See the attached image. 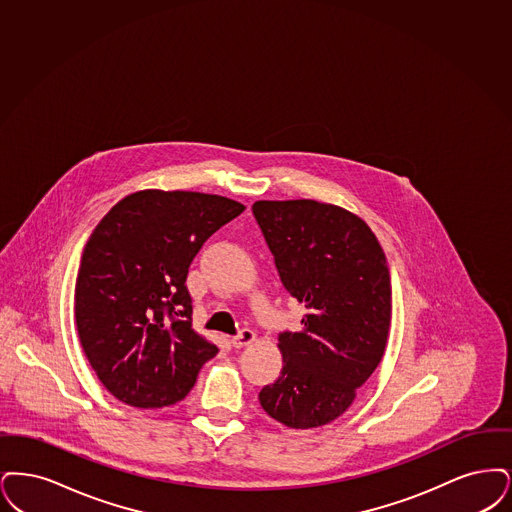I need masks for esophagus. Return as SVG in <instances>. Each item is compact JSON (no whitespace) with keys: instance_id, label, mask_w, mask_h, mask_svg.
I'll use <instances>...</instances> for the list:
<instances>
[{"instance_id":"1","label":"esophagus","mask_w":512,"mask_h":512,"mask_svg":"<svg viewBox=\"0 0 512 512\" xmlns=\"http://www.w3.org/2000/svg\"><path fill=\"white\" fill-rule=\"evenodd\" d=\"M254 340H256V333L250 329H243L241 333L231 338V344H233V348H245V346H250Z\"/></svg>"}]
</instances>
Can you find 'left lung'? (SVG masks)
Here are the masks:
<instances>
[{"mask_svg": "<svg viewBox=\"0 0 512 512\" xmlns=\"http://www.w3.org/2000/svg\"><path fill=\"white\" fill-rule=\"evenodd\" d=\"M252 212L281 281L306 306L302 329L279 334L281 375L258 400L296 430L333 423L384 356L392 285L371 227L336 204L258 200Z\"/></svg>", "mask_w": 512, "mask_h": 512, "instance_id": "left-lung-1", "label": "left lung"}]
</instances>
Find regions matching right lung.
<instances>
[{
    "label": "right lung",
    "mask_w": 512,
    "mask_h": 512,
    "mask_svg": "<svg viewBox=\"0 0 512 512\" xmlns=\"http://www.w3.org/2000/svg\"><path fill=\"white\" fill-rule=\"evenodd\" d=\"M243 210L220 195L145 189L97 223L78 269L74 315L89 365L116 400L172 405L218 354L191 325L185 281L204 241Z\"/></svg>",
    "instance_id": "1"
}]
</instances>
